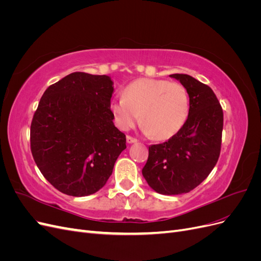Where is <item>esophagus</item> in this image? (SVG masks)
<instances>
[{
    "instance_id": "1",
    "label": "esophagus",
    "mask_w": 261,
    "mask_h": 261,
    "mask_svg": "<svg viewBox=\"0 0 261 261\" xmlns=\"http://www.w3.org/2000/svg\"><path fill=\"white\" fill-rule=\"evenodd\" d=\"M126 140H127L128 144H134V143H137V139L133 136H127L126 137Z\"/></svg>"
}]
</instances>
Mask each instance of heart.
<instances>
[{"label":"heart","mask_w":261,"mask_h":261,"mask_svg":"<svg viewBox=\"0 0 261 261\" xmlns=\"http://www.w3.org/2000/svg\"><path fill=\"white\" fill-rule=\"evenodd\" d=\"M110 109L121 129H130L140 118L150 136L167 139L185 124L189 113V97L179 83L140 78L127 85L124 97L112 100Z\"/></svg>","instance_id":"obj_1"}]
</instances>
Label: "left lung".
<instances>
[{
	"label": "left lung",
	"instance_id": "obj_1",
	"mask_svg": "<svg viewBox=\"0 0 261 261\" xmlns=\"http://www.w3.org/2000/svg\"><path fill=\"white\" fill-rule=\"evenodd\" d=\"M170 76L179 81L188 92V117L168 141L149 147L143 175L156 193L179 195L198 186L217 164L223 110L209 86L186 74Z\"/></svg>",
	"mask_w": 261,
	"mask_h": 261
}]
</instances>
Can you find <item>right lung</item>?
I'll return each mask as SVG.
<instances>
[{"mask_svg": "<svg viewBox=\"0 0 261 261\" xmlns=\"http://www.w3.org/2000/svg\"><path fill=\"white\" fill-rule=\"evenodd\" d=\"M113 83L106 75L75 72L43 93L30 126L37 167L63 194H94L111 176L126 148L110 109Z\"/></svg>", "mask_w": 261, "mask_h": 261, "instance_id": "right-lung-1", "label": "right lung"}]
</instances>
